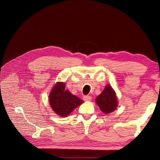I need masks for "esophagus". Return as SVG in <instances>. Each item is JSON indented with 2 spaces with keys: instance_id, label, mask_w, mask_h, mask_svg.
<instances>
[{
  "instance_id": "obj_1",
  "label": "esophagus",
  "mask_w": 160,
  "mask_h": 160,
  "mask_svg": "<svg viewBox=\"0 0 160 160\" xmlns=\"http://www.w3.org/2000/svg\"><path fill=\"white\" fill-rule=\"evenodd\" d=\"M83 100L87 101H89L91 100V97L89 95H85L83 97Z\"/></svg>"
}]
</instances>
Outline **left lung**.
<instances>
[{
	"label": "left lung",
	"instance_id": "1",
	"mask_svg": "<svg viewBox=\"0 0 160 160\" xmlns=\"http://www.w3.org/2000/svg\"><path fill=\"white\" fill-rule=\"evenodd\" d=\"M95 101L103 113L108 114L116 109L118 108V98L115 92L110 85H106Z\"/></svg>",
	"mask_w": 160,
	"mask_h": 160
}]
</instances>
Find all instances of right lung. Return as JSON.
<instances>
[{
  "label": "right lung",
  "mask_w": 160,
  "mask_h": 160,
  "mask_svg": "<svg viewBox=\"0 0 160 160\" xmlns=\"http://www.w3.org/2000/svg\"><path fill=\"white\" fill-rule=\"evenodd\" d=\"M65 83L57 82L51 89L49 96V103L55 113L61 117H67L83 101L65 90Z\"/></svg>",
  "instance_id": "1"
}]
</instances>
